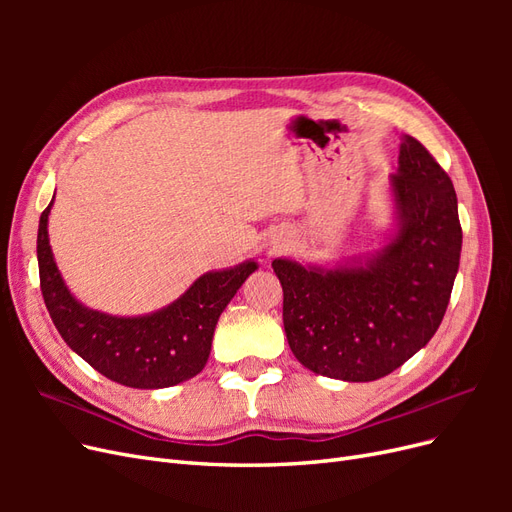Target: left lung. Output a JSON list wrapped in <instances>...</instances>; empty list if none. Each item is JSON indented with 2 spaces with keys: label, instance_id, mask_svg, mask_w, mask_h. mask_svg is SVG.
Returning a JSON list of instances; mask_svg holds the SVG:
<instances>
[{
  "label": "left lung",
  "instance_id": "1",
  "mask_svg": "<svg viewBox=\"0 0 512 512\" xmlns=\"http://www.w3.org/2000/svg\"><path fill=\"white\" fill-rule=\"evenodd\" d=\"M397 230L380 252L333 269L275 258L284 329L314 374L371 382L404 365L438 331L461 254L453 181L412 136L389 177Z\"/></svg>",
  "mask_w": 512,
  "mask_h": 512
}]
</instances>
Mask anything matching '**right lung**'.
<instances>
[{
	"instance_id": "add662e5",
	"label": "right lung",
	"mask_w": 512,
	"mask_h": 512,
	"mask_svg": "<svg viewBox=\"0 0 512 512\" xmlns=\"http://www.w3.org/2000/svg\"><path fill=\"white\" fill-rule=\"evenodd\" d=\"M46 207L38 226V269L46 309L64 342L108 380L132 389H166L194 378L207 365L215 324L258 265L209 271L177 301L134 318L108 316L72 297L49 245Z\"/></svg>"
}]
</instances>
